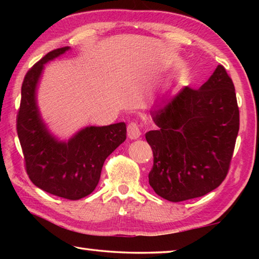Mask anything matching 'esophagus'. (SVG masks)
<instances>
[{
	"mask_svg": "<svg viewBox=\"0 0 259 259\" xmlns=\"http://www.w3.org/2000/svg\"><path fill=\"white\" fill-rule=\"evenodd\" d=\"M126 133H128V137L130 139H137L142 135V131H140V126L136 122H130L128 124V128H126Z\"/></svg>",
	"mask_w": 259,
	"mask_h": 259,
	"instance_id": "esophagus-1",
	"label": "esophagus"
}]
</instances>
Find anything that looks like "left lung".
I'll list each match as a JSON object with an SVG mask.
<instances>
[{
  "label": "left lung",
  "mask_w": 259,
  "mask_h": 259,
  "mask_svg": "<svg viewBox=\"0 0 259 259\" xmlns=\"http://www.w3.org/2000/svg\"><path fill=\"white\" fill-rule=\"evenodd\" d=\"M159 130L145 137L153 151L150 185L171 202L213 191L230 169L240 115L234 84L222 65L199 90L185 87L151 112Z\"/></svg>",
  "instance_id": "left-lung-1"
}]
</instances>
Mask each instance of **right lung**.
<instances>
[{"label":"right lung","instance_id":"right-lung-1","mask_svg":"<svg viewBox=\"0 0 259 259\" xmlns=\"http://www.w3.org/2000/svg\"><path fill=\"white\" fill-rule=\"evenodd\" d=\"M69 50L59 48L47 54L25 75L21 85L17 133L26 171L35 186L67 200H80L98 185L106 157L126 138L124 122L87 126L60 142L43 122L36 102V89L45 64Z\"/></svg>","mask_w":259,"mask_h":259}]
</instances>
